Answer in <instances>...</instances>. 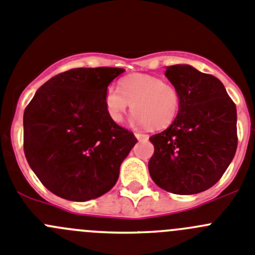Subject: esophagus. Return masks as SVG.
I'll use <instances>...</instances> for the list:
<instances>
[{"mask_svg": "<svg viewBox=\"0 0 255 255\" xmlns=\"http://www.w3.org/2000/svg\"><path fill=\"white\" fill-rule=\"evenodd\" d=\"M134 136H136V138L138 139V141H147L148 139V134H144V133L136 132L134 133Z\"/></svg>", "mask_w": 255, "mask_h": 255, "instance_id": "1", "label": "esophagus"}]
</instances>
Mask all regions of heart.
Returning a JSON list of instances; mask_svg holds the SVG:
<instances>
[{
	"label": "heart",
	"instance_id": "1",
	"mask_svg": "<svg viewBox=\"0 0 255 255\" xmlns=\"http://www.w3.org/2000/svg\"><path fill=\"white\" fill-rule=\"evenodd\" d=\"M130 107L134 111L132 123L164 128L178 116L180 99L176 89L160 77L133 73L119 82V90L108 88L104 95L105 112L112 122H122Z\"/></svg>",
	"mask_w": 255,
	"mask_h": 255
}]
</instances>
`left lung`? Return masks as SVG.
Segmentation results:
<instances>
[{"instance_id": "8db88e82", "label": "left lung", "mask_w": 255, "mask_h": 255, "mask_svg": "<svg viewBox=\"0 0 255 255\" xmlns=\"http://www.w3.org/2000/svg\"><path fill=\"white\" fill-rule=\"evenodd\" d=\"M180 99L179 113L150 137L155 152L148 171L156 185L174 194H196L216 184L238 146L236 107L217 77L189 65L166 67Z\"/></svg>"}]
</instances>
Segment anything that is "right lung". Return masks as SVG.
I'll return each mask as SVG.
<instances>
[{"instance_id": "1", "label": "right lung", "mask_w": 255, "mask_h": 255, "mask_svg": "<svg viewBox=\"0 0 255 255\" xmlns=\"http://www.w3.org/2000/svg\"><path fill=\"white\" fill-rule=\"evenodd\" d=\"M123 68H73L48 80L24 112V152L31 170L61 198L85 202L116 185L136 144L107 116L104 95Z\"/></svg>"}]
</instances>
